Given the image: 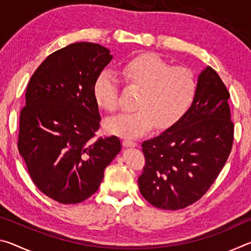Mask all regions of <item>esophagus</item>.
Segmentation results:
<instances>
[{"label": "esophagus", "mask_w": 251, "mask_h": 251, "mask_svg": "<svg viewBox=\"0 0 251 251\" xmlns=\"http://www.w3.org/2000/svg\"><path fill=\"white\" fill-rule=\"evenodd\" d=\"M136 145H137V144L130 141V139H124V141H123V146L124 147H135Z\"/></svg>", "instance_id": "obj_1"}]
</instances>
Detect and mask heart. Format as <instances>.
Instances as JSON below:
<instances>
[{
  "label": "heart",
  "mask_w": 251,
  "mask_h": 251,
  "mask_svg": "<svg viewBox=\"0 0 251 251\" xmlns=\"http://www.w3.org/2000/svg\"><path fill=\"white\" fill-rule=\"evenodd\" d=\"M122 74L130 86L138 88L137 108L109 120L106 128L123 137H138L152 126L165 129L179 120L193 104L198 80L192 70L172 66L154 53H143L128 59ZM94 96L101 108L116 112L120 108L118 80L112 72L103 71L94 83Z\"/></svg>",
  "instance_id": "b5f03b06"
}]
</instances>
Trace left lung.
<instances>
[{
	"label": "left lung",
	"mask_w": 251,
	"mask_h": 251,
	"mask_svg": "<svg viewBox=\"0 0 251 251\" xmlns=\"http://www.w3.org/2000/svg\"><path fill=\"white\" fill-rule=\"evenodd\" d=\"M229 93L207 66L198 76L193 104L175 124L142 144L146 164L138 178L152 206L177 210L196 202L214 184L231 151Z\"/></svg>",
	"instance_id": "8db88e82"
}]
</instances>
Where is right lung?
Here are the masks:
<instances>
[{
  "label": "right lung",
  "mask_w": 251,
  "mask_h": 251,
  "mask_svg": "<svg viewBox=\"0 0 251 251\" xmlns=\"http://www.w3.org/2000/svg\"><path fill=\"white\" fill-rule=\"evenodd\" d=\"M112 58L100 44H70L49 55L27 85L19 151L37 188L61 203L96 193L122 150L116 136L93 139L100 122L94 83Z\"/></svg>",
  "instance_id": "right-lung-1"
}]
</instances>
